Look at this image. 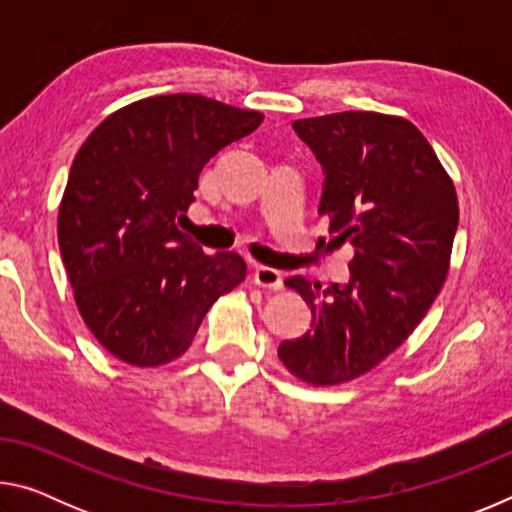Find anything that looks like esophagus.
<instances>
[{
  "mask_svg": "<svg viewBox=\"0 0 512 512\" xmlns=\"http://www.w3.org/2000/svg\"><path fill=\"white\" fill-rule=\"evenodd\" d=\"M253 280H255V284H259V287H264V289H273V291L282 289V273L271 266H257L253 273Z\"/></svg>",
  "mask_w": 512,
  "mask_h": 512,
  "instance_id": "34e87169",
  "label": "esophagus"
}]
</instances>
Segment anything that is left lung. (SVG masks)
<instances>
[{
    "instance_id": "8db88e82",
    "label": "left lung",
    "mask_w": 512,
    "mask_h": 512,
    "mask_svg": "<svg viewBox=\"0 0 512 512\" xmlns=\"http://www.w3.org/2000/svg\"><path fill=\"white\" fill-rule=\"evenodd\" d=\"M293 131L323 167L318 214L354 257L345 284L284 282L314 323L277 354L298 379L334 386L375 368L427 314L449 271L458 201L427 137L402 117L334 112L293 121Z\"/></svg>"
}]
</instances>
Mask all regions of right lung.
Listing matches in <instances>:
<instances>
[{
    "label": "right lung",
    "mask_w": 512,
    "mask_h": 512,
    "mask_svg": "<svg viewBox=\"0 0 512 512\" xmlns=\"http://www.w3.org/2000/svg\"><path fill=\"white\" fill-rule=\"evenodd\" d=\"M255 110L164 94L112 112L72 162L58 244L81 316L117 359H178L219 296L244 282L237 253L205 255L178 230L198 176L262 124Z\"/></svg>",
    "instance_id": "1"
}]
</instances>
